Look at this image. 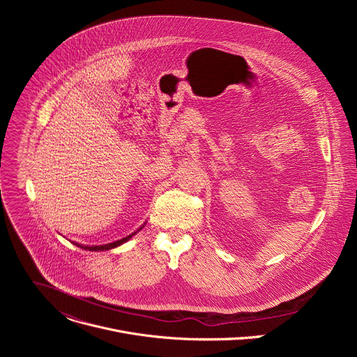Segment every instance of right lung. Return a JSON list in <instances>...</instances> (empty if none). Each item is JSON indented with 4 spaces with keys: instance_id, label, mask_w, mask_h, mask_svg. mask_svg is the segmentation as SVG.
<instances>
[{
    "instance_id": "add662e5",
    "label": "right lung",
    "mask_w": 357,
    "mask_h": 357,
    "mask_svg": "<svg viewBox=\"0 0 357 357\" xmlns=\"http://www.w3.org/2000/svg\"><path fill=\"white\" fill-rule=\"evenodd\" d=\"M142 227H144V226H142ZM142 227H139L138 230H141ZM138 230H137V231H138ZM137 231H134L132 234H130V236H127V237H124V238H121V240H117V241H113V243H109V244H101V245H84V244H79V243H73V244H76L77 247H80V248H83V250H89V251H106V250H110V248H116V247L121 245L123 243L128 241Z\"/></svg>"
}]
</instances>
